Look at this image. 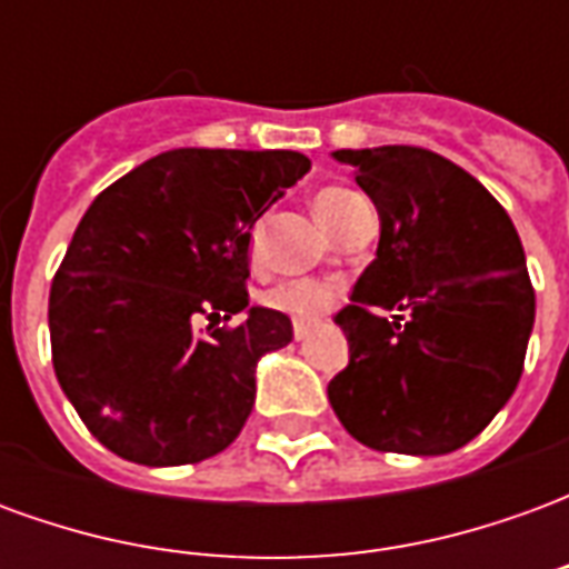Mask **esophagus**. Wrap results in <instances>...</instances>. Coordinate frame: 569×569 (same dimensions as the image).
<instances>
[{
  "instance_id": "1",
  "label": "esophagus",
  "mask_w": 569,
  "mask_h": 569,
  "mask_svg": "<svg viewBox=\"0 0 569 569\" xmlns=\"http://www.w3.org/2000/svg\"><path fill=\"white\" fill-rule=\"evenodd\" d=\"M308 322H292V335H296V341H305L308 338Z\"/></svg>"
}]
</instances>
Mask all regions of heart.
<instances>
[{"label": "heart", "instance_id": "obj_1", "mask_svg": "<svg viewBox=\"0 0 569 569\" xmlns=\"http://www.w3.org/2000/svg\"><path fill=\"white\" fill-rule=\"evenodd\" d=\"M371 210L366 194H359L353 188H326L317 198V212H320L322 224L332 231L335 237L345 231L347 224L357 219L359 212ZM261 228L252 231V252H259ZM341 296V286L329 283V280H286V283L273 286L268 292V305L273 310H283L296 320H313L322 310H329Z\"/></svg>", "mask_w": 569, "mask_h": 569}]
</instances>
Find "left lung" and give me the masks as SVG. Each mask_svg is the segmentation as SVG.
I'll list each match as a JSON object with an SVG mask.
<instances>
[{
	"mask_svg": "<svg viewBox=\"0 0 569 569\" xmlns=\"http://www.w3.org/2000/svg\"><path fill=\"white\" fill-rule=\"evenodd\" d=\"M381 216L378 259L335 322L350 362L329 381L345 429L375 451L436 457L488 427L525 371L533 286L509 212L418 146L332 151ZM378 309H399L390 323Z\"/></svg>",
	"mask_w": 569,
	"mask_h": 569,
	"instance_id": "obj_1",
	"label": "left lung"
}]
</instances>
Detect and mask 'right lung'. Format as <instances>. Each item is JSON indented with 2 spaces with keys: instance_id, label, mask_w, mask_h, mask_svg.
Wrapping results in <instances>:
<instances>
[{
  "instance_id": "right-lung-1",
  "label": "right lung",
  "mask_w": 569,
  "mask_h": 569,
  "mask_svg": "<svg viewBox=\"0 0 569 569\" xmlns=\"http://www.w3.org/2000/svg\"><path fill=\"white\" fill-rule=\"evenodd\" d=\"M310 170L301 151L173 149L97 194L48 298L57 381L93 439L142 466L200 463L240 436L256 362L292 341L249 307V237ZM213 322L193 332V320Z\"/></svg>"
}]
</instances>
